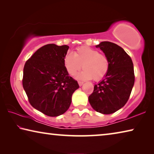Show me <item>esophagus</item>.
Here are the masks:
<instances>
[{
  "mask_svg": "<svg viewBox=\"0 0 154 154\" xmlns=\"http://www.w3.org/2000/svg\"><path fill=\"white\" fill-rule=\"evenodd\" d=\"M78 83H79V86H82V85L83 84V82H78Z\"/></svg>",
  "mask_w": 154,
  "mask_h": 154,
  "instance_id": "1",
  "label": "esophagus"
}]
</instances>
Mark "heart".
Returning <instances> with one entry per match:
<instances>
[{
    "label": "heart",
    "mask_w": 154,
    "mask_h": 154,
    "mask_svg": "<svg viewBox=\"0 0 154 154\" xmlns=\"http://www.w3.org/2000/svg\"><path fill=\"white\" fill-rule=\"evenodd\" d=\"M64 65L68 73L71 76L77 73L83 68V71L77 78L82 80L92 79L98 82L107 75L109 69V60L105 54L87 46L77 48L72 54L64 56Z\"/></svg>",
    "instance_id": "obj_1"
}]
</instances>
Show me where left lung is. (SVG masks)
Masks as SVG:
<instances>
[{
  "instance_id": "left-lung-1",
  "label": "left lung",
  "mask_w": 154,
  "mask_h": 154,
  "mask_svg": "<svg viewBox=\"0 0 154 154\" xmlns=\"http://www.w3.org/2000/svg\"><path fill=\"white\" fill-rule=\"evenodd\" d=\"M109 60L107 75L94 85L88 97L96 111L111 114L126 105L134 83V66L130 56L116 43L103 41L96 45Z\"/></svg>"
}]
</instances>
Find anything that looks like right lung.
Here are the masks:
<instances>
[{"label":"right lung","instance_id":"right-lung-1","mask_svg":"<svg viewBox=\"0 0 154 154\" xmlns=\"http://www.w3.org/2000/svg\"><path fill=\"white\" fill-rule=\"evenodd\" d=\"M69 47L48 44L26 62L22 85L28 101L46 116L64 113L71 103L72 95L79 88L64 65Z\"/></svg>","mask_w":154,"mask_h":154}]
</instances>
